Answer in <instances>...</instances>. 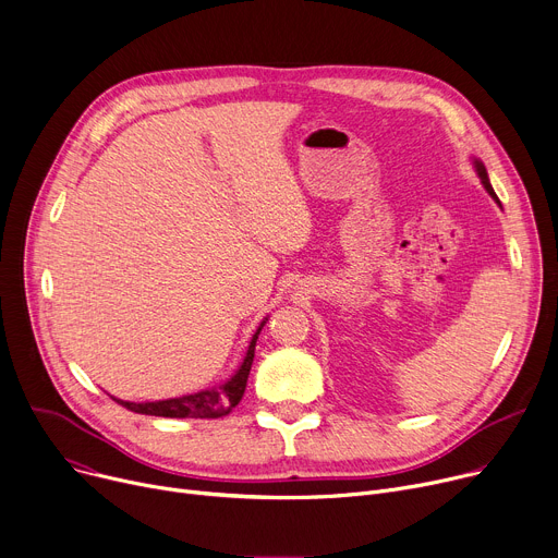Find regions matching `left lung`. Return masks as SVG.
Segmentation results:
<instances>
[{
    "label": "left lung",
    "instance_id": "1",
    "mask_svg": "<svg viewBox=\"0 0 558 558\" xmlns=\"http://www.w3.org/2000/svg\"><path fill=\"white\" fill-rule=\"evenodd\" d=\"M476 169H478V174H481V179H483V185H485V190H487V192H489V194H492V196H494V198H496V201H498V196H496V192H494V187H492V185H489V179H487V171H485V165H483V162H478V160H476Z\"/></svg>",
    "mask_w": 558,
    "mask_h": 558
}]
</instances>
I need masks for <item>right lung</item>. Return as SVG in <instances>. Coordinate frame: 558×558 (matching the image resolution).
Segmentation results:
<instances>
[{
  "label": "right lung",
  "instance_id": "obj_1",
  "mask_svg": "<svg viewBox=\"0 0 558 558\" xmlns=\"http://www.w3.org/2000/svg\"><path fill=\"white\" fill-rule=\"evenodd\" d=\"M264 324L259 326V330L254 332L247 355L241 364V368L234 373V377L230 381H226L223 387L211 389V391H201L194 396H183V398H171V400H160V402H122L116 400L118 404H122L124 409H130L134 413H143V415H158V417H223L228 415L243 398L245 384H247V375L252 368V360H254V347L256 339H259Z\"/></svg>",
  "mask_w": 558,
  "mask_h": 558
}]
</instances>
